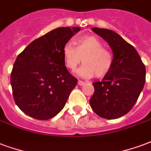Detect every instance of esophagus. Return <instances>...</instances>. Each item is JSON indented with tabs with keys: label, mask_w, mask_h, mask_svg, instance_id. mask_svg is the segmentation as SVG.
I'll list each match as a JSON object with an SVG mask.
<instances>
[{
	"label": "esophagus",
	"mask_w": 151,
	"mask_h": 151,
	"mask_svg": "<svg viewBox=\"0 0 151 151\" xmlns=\"http://www.w3.org/2000/svg\"><path fill=\"white\" fill-rule=\"evenodd\" d=\"M78 84L79 86H83V85H85V81H81V80H79L78 82Z\"/></svg>",
	"instance_id": "1"
}]
</instances>
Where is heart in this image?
<instances>
[{
    "mask_svg": "<svg viewBox=\"0 0 151 151\" xmlns=\"http://www.w3.org/2000/svg\"><path fill=\"white\" fill-rule=\"evenodd\" d=\"M103 42L95 36H84L77 38L75 46L67 43L62 50L64 63L71 71L81 64L78 73L84 78H102L112 70L114 58L112 51L103 46Z\"/></svg>",
    "mask_w": 151,
    "mask_h": 151,
    "instance_id": "1",
    "label": "heart"
}]
</instances>
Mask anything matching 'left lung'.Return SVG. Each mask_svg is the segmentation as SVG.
I'll use <instances>...</instances> for the list:
<instances>
[{
	"instance_id": "left-lung-1",
	"label": "left lung",
	"mask_w": 151,
	"mask_h": 151,
	"mask_svg": "<svg viewBox=\"0 0 151 151\" xmlns=\"http://www.w3.org/2000/svg\"><path fill=\"white\" fill-rule=\"evenodd\" d=\"M106 41L114 53L112 70L101 81L93 82L90 99L93 110L101 118L115 119L134 106L146 81V68L134 47L112 30L93 28Z\"/></svg>"
}]
</instances>
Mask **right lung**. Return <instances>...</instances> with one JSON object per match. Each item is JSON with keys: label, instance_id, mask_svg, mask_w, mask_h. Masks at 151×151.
I'll list each match as a JSON object with an SVG mask.
<instances>
[{"label": "right lung", "instance_id": "right-lung-1", "mask_svg": "<svg viewBox=\"0 0 151 151\" xmlns=\"http://www.w3.org/2000/svg\"><path fill=\"white\" fill-rule=\"evenodd\" d=\"M80 28L60 27L32 41L13 64L10 82L15 103L33 118L48 120L61 111L78 79L65 65L64 45Z\"/></svg>", "mask_w": 151, "mask_h": 151}]
</instances>
